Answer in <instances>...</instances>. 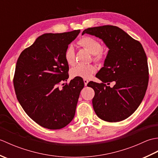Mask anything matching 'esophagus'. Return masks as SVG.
<instances>
[{"instance_id": "obj_1", "label": "esophagus", "mask_w": 158, "mask_h": 158, "mask_svg": "<svg viewBox=\"0 0 158 158\" xmlns=\"http://www.w3.org/2000/svg\"><path fill=\"white\" fill-rule=\"evenodd\" d=\"M83 82H84V84H85V85L86 86L87 85H88V82H89V81L88 79H83Z\"/></svg>"}]
</instances>
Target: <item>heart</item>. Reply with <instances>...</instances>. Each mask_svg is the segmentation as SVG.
<instances>
[{
	"label": "heart",
	"mask_w": 158,
	"mask_h": 158,
	"mask_svg": "<svg viewBox=\"0 0 158 158\" xmlns=\"http://www.w3.org/2000/svg\"><path fill=\"white\" fill-rule=\"evenodd\" d=\"M78 44L85 48L94 54V60L101 62L105 58L102 50V45L98 41L90 36H84L78 41ZM64 60L69 65H73L75 62V53L73 46L70 45L67 47L64 53ZM96 71V67L94 64H78L70 70V74L73 77H81L89 79Z\"/></svg>",
	"instance_id": "heart-1"
}]
</instances>
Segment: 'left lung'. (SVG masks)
Listing matches in <instances>:
<instances>
[{
  "label": "left lung",
  "mask_w": 158,
  "mask_h": 158,
  "mask_svg": "<svg viewBox=\"0 0 158 158\" xmlns=\"http://www.w3.org/2000/svg\"><path fill=\"white\" fill-rule=\"evenodd\" d=\"M85 33L102 39L109 49L104 66L96 75L102 83L88 84L95 92L94 110L106 122L126 119L140 105L148 85V64L143 46L115 26L88 28L82 35ZM113 81L112 88L107 85Z\"/></svg>",
  "instance_id": "8db88e82"
}]
</instances>
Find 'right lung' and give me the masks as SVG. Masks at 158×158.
<instances>
[{"mask_svg": "<svg viewBox=\"0 0 158 158\" xmlns=\"http://www.w3.org/2000/svg\"><path fill=\"white\" fill-rule=\"evenodd\" d=\"M79 32L77 30L42 35L17 61L13 78L17 98L26 114L45 128L61 129L75 116L84 87L83 79L75 77L61 89L58 85L69 78L64 53Z\"/></svg>", "mask_w": 158, "mask_h": 158, "instance_id": "right-lung-1", "label": "right lung"}]
</instances>
